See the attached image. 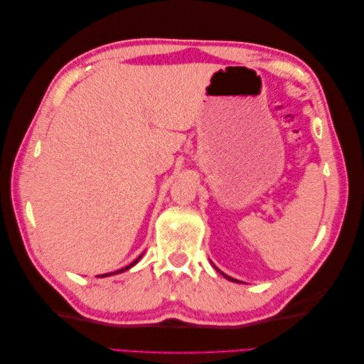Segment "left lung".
<instances>
[{
	"label": "left lung",
	"instance_id": "left-lung-1",
	"mask_svg": "<svg viewBox=\"0 0 364 364\" xmlns=\"http://www.w3.org/2000/svg\"><path fill=\"white\" fill-rule=\"evenodd\" d=\"M214 267H215V266H214ZM215 269H217V267H215ZM217 270H218V269H217ZM218 272H220V270H218ZM220 273H222V274H223V277H225V278H228L229 281H235V282H237V279H234V278H230V277H228V274H225L223 272H220Z\"/></svg>",
	"mask_w": 364,
	"mask_h": 364
}]
</instances>
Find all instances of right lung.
Segmentation results:
<instances>
[{
  "instance_id": "obj_1",
  "label": "right lung",
  "mask_w": 364,
  "mask_h": 364,
  "mask_svg": "<svg viewBox=\"0 0 364 364\" xmlns=\"http://www.w3.org/2000/svg\"><path fill=\"white\" fill-rule=\"evenodd\" d=\"M139 258H141V257H138V258H136L134 262L129 264V266H127V267H124V269H121V270H118V272H114V273H106V274H100V277L103 278V277H109V274H117V273H121V272H124V270H129L130 267H134V266H135V264L139 261Z\"/></svg>"
}]
</instances>
